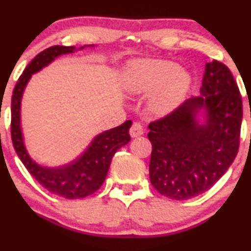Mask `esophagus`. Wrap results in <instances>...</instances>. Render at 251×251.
Returning <instances> with one entry per match:
<instances>
[{"instance_id":"1","label":"esophagus","mask_w":251,"mask_h":251,"mask_svg":"<svg viewBox=\"0 0 251 251\" xmlns=\"http://www.w3.org/2000/svg\"><path fill=\"white\" fill-rule=\"evenodd\" d=\"M143 132H144L143 126H142L140 123H135L132 126H131V128H130V136H131V137H132V138L138 137V136L143 135Z\"/></svg>"}]
</instances>
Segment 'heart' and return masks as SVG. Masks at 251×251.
<instances>
[{
  "label": "heart",
  "instance_id": "heart-1",
  "mask_svg": "<svg viewBox=\"0 0 251 251\" xmlns=\"http://www.w3.org/2000/svg\"><path fill=\"white\" fill-rule=\"evenodd\" d=\"M191 85V74L171 60H133L126 67L123 76L124 88L130 95L151 93L147 108L154 116L173 113L186 97Z\"/></svg>",
  "mask_w": 251,
  "mask_h": 251
}]
</instances>
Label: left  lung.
<instances>
[{
	"label": "left lung",
	"mask_w": 251,
	"mask_h": 251,
	"mask_svg": "<svg viewBox=\"0 0 251 251\" xmlns=\"http://www.w3.org/2000/svg\"><path fill=\"white\" fill-rule=\"evenodd\" d=\"M242 119V97L231 70L217 60L206 63L201 95L149 124L154 188L175 201L211 188L237 155Z\"/></svg>",
	"instance_id": "8db88e82"
}]
</instances>
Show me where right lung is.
Returning <instances> with one entry per match:
<instances>
[{
	"label": "right lung",
	"instance_id": "right-lung-1",
	"mask_svg": "<svg viewBox=\"0 0 251 251\" xmlns=\"http://www.w3.org/2000/svg\"><path fill=\"white\" fill-rule=\"evenodd\" d=\"M95 45L75 46H52L42 50L25 68L14 87L12 96L11 132L14 149L30 174L50 193L67 199H80L95 193L104 182L114 154L119 148L130 142L128 135L132 121L127 120L120 126L98 133L87 148L74 160L58 166H46L37 163L27 151L22 131V100L24 91L34 74L41 72L60 55L70 54Z\"/></svg>",
	"mask_w": 251,
	"mask_h": 251
}]
</instances>
